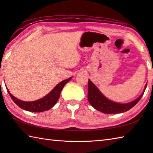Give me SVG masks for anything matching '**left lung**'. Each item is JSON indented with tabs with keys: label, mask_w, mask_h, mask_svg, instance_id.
<instances>
[{
	"label": "left lung",
	"mask_w": 153,
	"mask_h": 153,
	"mask_svg": "<svg viewBox=\"0 0 153 153\" xmlns=\"http://www.w3.org/2000/svg\"><path fill=\"white\" fill-rule=\"evenodd\" d=\"M147 84L143 94L135 100L128 104H119L107 99L102 94L98 88L94 85L90 79L88 80V99L90 104L97 110L104 114H118L123 113L131 109L137 104L142 98L146 90Z\"/></svg>",
	"instance_id": "1"
}]
</instances>
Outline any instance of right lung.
Returning a JSON list of instances; mask_svg holds the SVG:
<instances>
[{"label":"right lung","mask_w":153,"mask_h":153,"mask_svg":"<svg viewBox=\"0 0 153 153\" xmlns=\"http://www.w3.org/2000/svg\"><path fill=\"white\" fill-rule=\"evenodd\" d=\"M71 79V77L69 78L63 80L59 84H58L53 90L50 91L48 95L44 96L43 98L36 101L33 102H25L15 98L7 89L8 93L9 94L10 98H12L13 102L18 105L19 107L23 110H25L29 112H41L44 111L48 110L53 106L57 103V102L60 96L61 91L63 88L67 83Z\"/></svg>","instance_id":"add662e5"}]
</instances>
